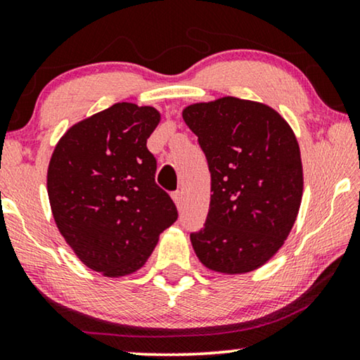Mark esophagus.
I'll return each instance as SVG.
<instances>
[{
  "label": "esophagus",
  "instance_id": "34e87169",
  "mask_svg": "<svg viewBox=\"0 0 360 360\" xmlns=\"http://www.w3.org/2000/svg\"><path fill=\"white\" fill-rule=\"evenodd\" d=\"M173 199L176 202V207H178V210H182V205H184V199H182V192H174L173 194Z\"/></svg>",
  "mask_w": 360,
  "mask_h": 360
}]
</instances>
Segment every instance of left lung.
<instances>
[{"mask_svg":"<svg viewBox=\"0 0 360 360\" xmlns=\"http://www.w3.org/2000/svg\"><path fill=\"white\" fill-rule=\"evenodd\" d=\"M182 119L199 139L210 171L204 229L191 233L197 257L220 274H246L283 246L303 194L300 146L269 105L233 96L195 103Z\"/></svg>","mask_w":360,"mask_h":360,"instance_id":"1","label":"left lung"}]
</instances>
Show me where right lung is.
Instances as JSON below:
<instances>
[{
	"instance_id": "1",
	"label": "right lung",
	"mask_w": 360,
	"mask_h": 360,
	"mask_svg": "<svg viewBox=\"0 0 360 360\" xmlns=\"http://www.w3.org/2000/svg\"><path fill=\"white\" fill-rule=\"evenodd\" d=\"M160 120L151 105L117 103L72 125L50 158L47 192L57 229L78 259L105 277L143 267L178 220L146 148Z\"/></svg>"
}]
</instances>
